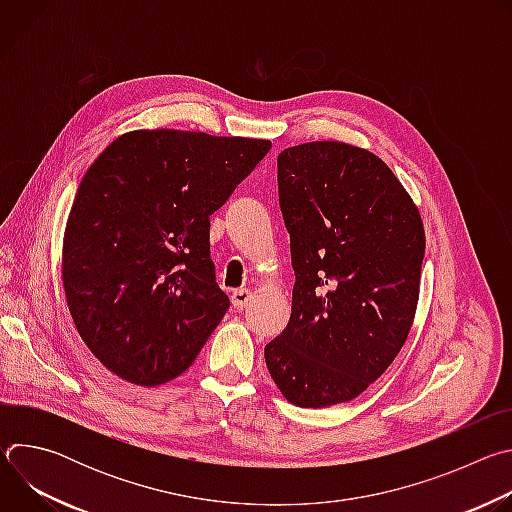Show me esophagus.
Here are the masks:
<instances>
[{"mask_svg": "<svg viewBox=\"0 0 512 512\" xmlns=\"http://www.w3.org/2000/svg\"><path fill=\"white\" fill-rule=\"evenodd\" d=\"M231 300H233V306H235L237 310H243V308H247V306H249V302L253 300V291H251V289H247V287L235 289V291H233V296H231Z\"/></svg>", "mask_w": 512, "mask_h": 512, "instance_id": "34e87169", "label": "esophagus"}]
</instances>
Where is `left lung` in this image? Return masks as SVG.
<instances>
[{
	"label": "left lung",
	"instance_id": "left-lung-1",
	"mask_svg": "<svg viewBox=\"0 0 512 512\" xmlns=\"http://www.w3.org/2000/svg\"><path fill=\"white\" fill-rule=\"evenodd\" d=\"M277 186L296 285L285 330L265 346L267 369L298 407L346 403L389 369L409 336L421 216L381 158L342 141L283 150Z\"/></svg>",
	"mask_w": 512,
	"mask_h": 512
}]
</instances>
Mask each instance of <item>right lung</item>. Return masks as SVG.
Listing matches in <instances>:
<instances>
[{
	"label": "right lung",
	"instance_id": "add662e5",
	"mask_svg": "<svg viewBox=\"0 0 512 512\" xmlns=\"http://www.w3.org/2000/svg\"><path fill=\"white\" fill-rule=\"evenodd\" d=\"M271 141L202 131L119 135L87 170L64 243L66 304L83 342L127 383L182 375L231 302L210 259V214Z\"/></svg>",
	"mask_w": 512,
	"mask_h": 512
}]
</instances>
